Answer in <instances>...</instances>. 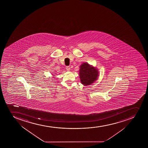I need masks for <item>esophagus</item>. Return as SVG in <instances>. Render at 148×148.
Listing matches in <instances>:
<instances>
[{"mask_svg":"<svg viewBox=\"0 0 148 148\" xmlns=\"http://www.w3.org/2000/svg\"><path fill=\"white\" fill-rule=\"evenodd\" d=\"M66 70H67V71H70V67L69 66H66Z\"/></svg>","mask_w":148,"mask_h":148,"instance_id":"34e87169","label":"esophagus"}]
</instances>
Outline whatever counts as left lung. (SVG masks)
<instances>
[{
  "label": "left lung",
  "instance_id": "1",
  "mask_svg": "<svg viewBox=\"0 0 148 148\" xmlns=\"http://www.w3.org/2000/svg\"><path fill=\"white\" fill-rule=\"evenodd\" d=\"M79 76L81 83L83 85H91L97 79L99 71L96 67L88 63H84L79 67Z\"/></svg>",
  "mask_w": 148,
  "mask_h": 148
}]
</instances>
